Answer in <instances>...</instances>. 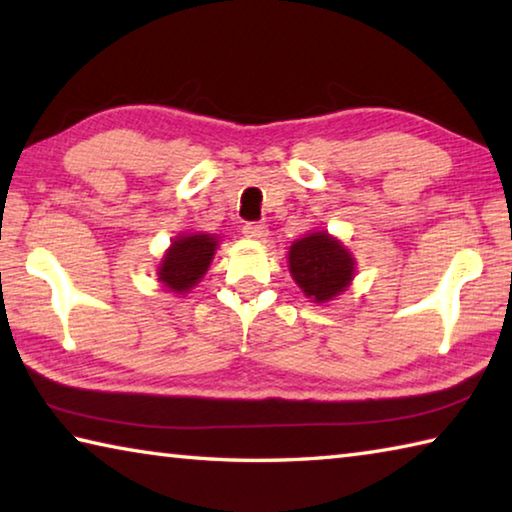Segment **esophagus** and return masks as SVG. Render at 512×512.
Instances as JSON below:
<instances>
[{
  "instance_id": "obj_1",
  "label": "esophagus",
  "mask_w": 512,
  "mask_h": 512,
  "mask_svg": "<svg viewBox=\"0 0 512 512\" xmlns=\"http://www.w3.org/2000/svg\"><path fill=\"white\" fill-rule=\"evenodd\" d=\"M244 235L246 237H250V239H266V235H268V230H266V225L264 223H255V221H250V223H246L244 225Z\"/></svg>"
}]
</instances>
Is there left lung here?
<instances>
[{
    "instance_id": "obj_1",
    "label": "left lung",
    "mask_w": 512,
    "mask_h": 512,
    "mask_svg": "<svg viewBox=\"0 0 512 512\" xmlns=\"http://www.w3.org/2000/svg\"><path fill=\"white\" fill-rule=\"evenodd\" d=\"M293 280L314 302L332 300L348 287L354 273L352 255L327 232L296 241L289 250Z\"/></svg>"
}]
</instances>
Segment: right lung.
Listing matches in <instances>:
<instances>
[{
  "label": "right lung",
  "instance_id": "1",
  "mask_svg": "<svg viewBox=\"0 0 512 512\" xmlns=\"http://www.w3.org/2000/svg\"><path fill=\"white\" fill-rule=\"evenodd\" d=\"M216 250L212 235H183L173 241L160 264V282L171 291L183 293L205 275Z\"/></svg>",
  "mask_w": 512,
  "mask_h": 512
}]
</instances>
